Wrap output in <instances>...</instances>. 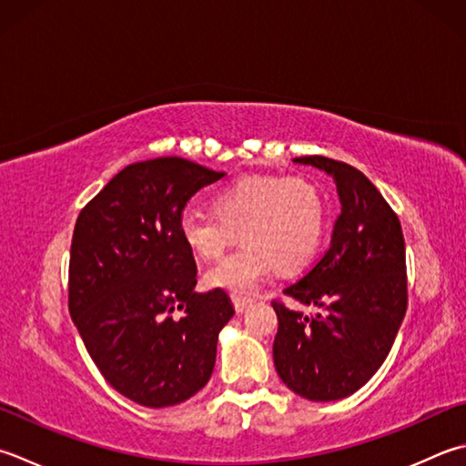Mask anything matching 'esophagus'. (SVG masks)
<instances>
[{
  "label": "esophagus",
  "mask_w": 466,
  "mask_h": 466,
  "mask_svg": "<svg viewBox=\"0 0 466 466\" xmlns=\"http://www.w3.org/2000/svg\"><path fill=\"white\" fill-rule=\"evenodd\" d=\"M232 303H234V309L238 313L246 311L252 305V299L250 297H242V295H232Z\"/></svg>",
  "instance_id": "esophagus-1"
}]
</instances>
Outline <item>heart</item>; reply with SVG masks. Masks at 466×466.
Masks as SVG:
<instances>
[{
    "label": "heart",
    "mask_w": 466,
    "mask_h": 466,
    "mask_svg": "<svg viewBox=\"0 0 466 466\" xmlns=\"http://www.w3.org/2000/svg\"><path fill=\"white\" fill-rule=\"evenodd\" d=\"M214 212L187 208L181 238L202 260H218L232 244L246 242L208 270L209 287L254 293L272 272H293L313 258L325 230V199L300 176H252L232 181L214 196Z\"/></svg>",
    "instance_id": "heart-1"
}]
</instances>
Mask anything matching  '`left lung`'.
Masks as SVG:
<instances>
[{
    "label": "left lung",
    "mask_w": 466,
    "mask_h": 466,
    "mask_svg": "<svg viewBox=\"0 0 466 466\" xmlns=\"http://www.w3.org/2000/svg\"><path fill=\"white\" fill-rule=\"evenodd\" d=\"M295 161L331 173L341 214L329 248L282 289L295 305L319 313L272 299L279 319L272 358L295 394L331 402L366 384L394 345L408 307L406 244L398 214L360 169L323 155Z\"/></svg>",
    "instance_id": "left-lung-1"
}]
</instances>
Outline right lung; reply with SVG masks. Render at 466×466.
Here are the masks:
<instances>
[{
    "instance_id": "add662e5",
    "label": "right lung",
    "mask_w": 466,
    "mask_h": 466,
    "mask_svg": "<svg viewBox=\"0 0 466 466\" xmlns=\"http://www.w3.org/2000/svg\"><path fill=\"white\" fill-rule=\"evenodd\" d=\"M222 177L181 157L133 163L78 214L68 311L103 378L141 406L202 390L234 315L226 290H194L198 267L179 232L189 199Z\"/></svg>"
}]
</instances>
